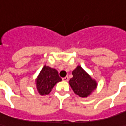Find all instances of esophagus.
<instances>
[{"mask_svg": "<svg viewBox=\"0 0 126 126\" xmlns=\"http://www.w3.org/2000/svg\"><path fill=\"white\" fill-rule=\"evenodd\" d=\"M63 81H69V77H68L67 76H66V77H63Z\"/></svg>", "mask_w": 126, "mask_h": 126, "instance_id": "esophagus-1", "label": "esophagus"}]
</instances>
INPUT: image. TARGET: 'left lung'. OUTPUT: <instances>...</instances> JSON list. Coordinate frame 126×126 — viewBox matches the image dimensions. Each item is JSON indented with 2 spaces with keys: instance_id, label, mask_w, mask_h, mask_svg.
Listing matches in <instances>:
<instances>
[{
  "instance_id": "1",
  "label": "left lung",
  "mask_w": 126,
  "mask_h": 126,
  "mask_svg": "<svg viewBox=\"0 0 126 126\" xmlns=\"http://www.w3.org/2000/svg\"><path fill=\"white\" fill-rule=\"evenodd\" d=\"M73 77L69 83L76 95L83 98L89 97L96 89L97 83L80 65L72 71Z\"/></svg>"
}]
</instances>
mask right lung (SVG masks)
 Listing matches in <instances>:
<instances>
[{
	"label": "right lung",
	"mask_w": 126,
	"mask_h": 126,
	"mask_svg": "<svg viewBox=\"0 0 126 126\" xmlns=\"http://www.w3.org/2000/svg\"><path fill=\"white\" fill-rule=\"evenodd\" d=\"M62 81L55 69L44 65L35 79L37 92L41 95H46L51 92L58 82Z\"/></svg>",
	"instance_id": "add662e5"
}]
</instances>
